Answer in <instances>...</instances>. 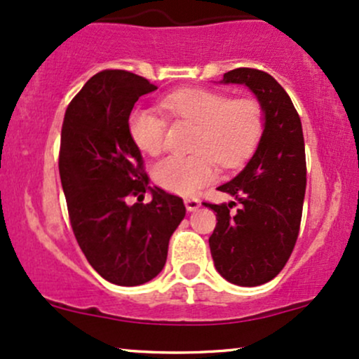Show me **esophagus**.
Listing matches in <instances>:
<instances>
[{
    "mask_svg": "<svg viewBox=\"0 0 359 359\" xmlns=\"http://www.w3.org/2000/svg\"><path fill=\"white\" fill-rule=\"evenodd\" d=\"M185 203V208H187V211H197V209L201 208V203L199 199H196V197H187V199L184 201Z\"/></svg>",
    "mask_w": 359,
    "mask_h": 359,
    "instance_id": "obj_1",
    "label": "esophagus"
}]
</instances>
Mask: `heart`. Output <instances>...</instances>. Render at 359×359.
Returning <instances> with one entry per match:
<instances>
[{"label":"heart","mask_w":359,"mask_h":359,"mask_svg":"<svg viewBox=\"0 0 359 359\" xmlns=\"http://www.w3.org/2000/svg\"><path fill=\"white\" fill-rule=\"evenodd\" d=\"M162 108L172 119L196 126L191 142L196 154L167 156L154 170L160 187L182 196L212 182L216 162L224 168L241 165L262 137L263 111L251 97L229 100L221 90L187 88L163 97ZM128 130L135 145L148 155H158L165 147L167 119L154 111H131Z\"/></svg>","instance_id":"heart-1"}]
</instances>
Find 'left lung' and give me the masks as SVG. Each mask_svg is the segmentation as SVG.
<instances>
[{
  "label": "left lung",
  "mask_w": 359,
  "mask_h": 359,
  "mask_svg": "<svg viewBox=\"0 0 359 359\" xmlns=\"http://www.w3.org/2000/svg\"><path fill=\"white\" fill-rule=\"evenodd\" d=\"M222 84H243L263 111V133L246 167L219 191L241 209L209 204L217 224L209 238L214 266L234 285L270 282L285 266L299 236L306 196V148L302 123L285 89L270 74L240 67L224 74Z\"/></svg>",
  "instance_id": "obj_1"
}]
</instances>
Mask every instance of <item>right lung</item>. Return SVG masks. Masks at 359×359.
<instances>
[{
    "label": "right lung",
    "instance_id": "1",
    "mask_svg": "<svg viewBox=\"0 0 359 359\" xmlns=\"http://www.w3.org/2000/svg\"><path fill=\"white\" fill-rule=\"evenodd\" d=\"M155 89L133 72H97L71 101L62 125L59 172L74 236L90 266L123 287L162 271L168 241L185 216L180 197L148 185L128 130L135 102ZM145 191L150 203H142ZM131 196L139 199L135 205Z\"/></svg>",
    "mask_w": 359,
    "mask_h": 359
}]
</instances>
